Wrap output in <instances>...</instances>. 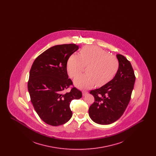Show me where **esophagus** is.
Instances as JSON below:
<instances>
[{"label":"esophagus","instance_id":"obj_1","mask_svg":"<svg viewBox=\"0 0 156 156\" xmlns=\"http://www.w3.org/2000/svg\"><path fill=\"white\" fill-rule=\"evenodd\" d=\"M88 93V91H87V90H83V91H82V95H83V96H85Z\"/></svg>","mask_w":156,"mask_h":156}]
</instances>
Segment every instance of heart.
<instances>
[{"instance_id":"heart-1","label":"heart","mask_w":156,"mask_h":156,"mask_svg":"<svg viewBox=\"0 0 156 156\" xmlns=\"http://www.w3.org/2000/svg\"><path fill=\"white\" fill-rule=\"evenodd\" d=\"M88 66L85 74L78 76L75 85L80 88H90L96 84L101 87L110 81L118 71L119 61L99 47H83L80 55L73 54L68 59L67 69L71 78H75Z\"/></svg>"}]
</instances>
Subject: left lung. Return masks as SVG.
Returning <instances> with one entry per match:
<instances>
[{
  "instance_id": "obj_1",
  "label": "left lung",
  "mask_w": 156,
  "mask_h": 156,
  "mask_svg": "<svg viewBox=\"0 0 156 156\" xmlns=\"http://www.w3.org/2000/svg\"><path fill=\"white\" fill-rule=\"evenodd\" d=\"M116 57L119 67L113 79L100 88L90 91L95 102L89 107V117L100 125L111 124L122 116L133 89L136 76L130 61L121 54Z\"/></svg>"
}]
</instances>
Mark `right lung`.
I'll use <instances>...</instances> for the list:
<instances>
[{
    "label": "right lung",
    "instance_id": "right-lung-1",
    "mask_svg": "<svg viewBox=\"0 0 156 156\" xmlns=\"http://www.w3.org/2000/svg\"><path fill=\"white\" fill-rule=\"evenodd\" d=\"M79 48L75 44L57 45L34 60L30 69L27 88L30 101L39 117L51 126L62 125L71 119L72 100L82 97L81 90L72 87L67 64L69 57Z\"/></svg>",
    "mask_w": 156,
    "mask_h": 156
}]
</instances>
